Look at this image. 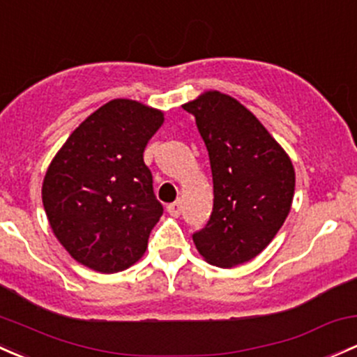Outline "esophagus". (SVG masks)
I'll list each match as a JSON object with an SVG mask.
<instances>
[{
  "label": "esophagus",
  "mask_w": 357,
  "mask_h": 357,
  "mask_svg": "<svg viewBox=\"0 0 357 357\" xmlns=\"http://www.w3.org/2000/svg\"><path fill=\"white\" fill-rule=\"evenodd\" d=\"M167 212H169V215H172V217L181 215V202H174V204L167 205Z\"/></svg>",
  "instance_id": "34e87169"
}]
</instances>
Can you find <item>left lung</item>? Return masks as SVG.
Segmentation results:
<instances>
[{
  "label": "left lung",
  "instance_id": "8db88e82",
  "mask_svg": "<svg viewBox=\"0 0 357 357\" xmlns=\"http://www.w3.org/2000/svg\"><path fill=\"white\" fill-rule=\"evenodd\" d=\"M208 150L213 208L193 243L205 261L231 268L270 245L291 212L296 172L286 150L239 100L207 90L183 104Z\"/></svg>",
  "mask_w": 357,
  "mask_h": 357
}]
</instances>
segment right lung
Listing matches in <instances>:
<instances>
[{
    "label": "right lung",
    "instance_id": "right-lung-1",
    "mask_svg": "<svg viewBox=\"0 0 357 357\" xmlns=\"http://www.w3.org/2000/svg\"><path fill=\"white\" fill-rule=\"evenodd\" d=\"M162 123V111L112 99L82 121L51 160L43 183L44 210L78 264L114 273L144 257L164 210L144 150Z\"/></svg>",
    "mask_w": 357,
    "mask_h": 357
}]
</instances>
